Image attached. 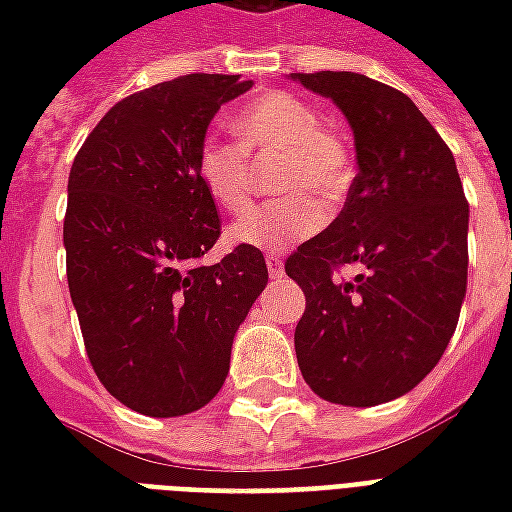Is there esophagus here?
<instances>
[{
    "label": "esophagus",
    "instance_id": "34e87169",
    "mask_svg": "<svg viewBox=\"0 0 512 512\" xmlns=\"http://www.w3.org/2000/svg\"><path fill=\"white\" fill-rule=\"evenodd\" d=\"M266 266H268V274H271L274 279H279L282 274H285V263H282V255H279V252H268Z\"/></svg>",
    "mask_w": 512,
    "mask_h": 512
}]
</instances>
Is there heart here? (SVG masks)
Here are the masks:
<instances>
[{"instance_id": "obj_1", "label": "heart", "mask_w": 512, "mask_h": 512, "mask_svg": "<svg viewBox=\"0 0 512 512\" xmlns=\"http://www.w3.org/2000/svg\"><path fill=\"white\" fill-rule=\"evenodd\" d=\"M238 142L205 139L197 147L194 169L202 189L219 208L241 213L252 202V158L282 156L277 191H290L260 205L230 227L235 244L277 252L318 233L321 202H340L354 183V153L337 128L323 123L318 106L293 93H263L235 112Z\"/></svg>"}]
</instances>
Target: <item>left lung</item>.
<instances>
[{
  "mask_svg": "<svg viewBox=\"0 0 512 512\" xmlns=\"http://www.w3.org/2000/svg\"><path fill=\"white\" fill-rule=\"evenodd\" d=\"M354 128L343 211L285 260L304 290L293 343L315 395L378 406L428 376L466 296L469 202L452 150L406 93L351 71L296 73ZM359 265L354 280L339 277Z\"/></svg>",
  "mask_w": 512,
  "mask_h": 512,
  "instance_id": "8db88e82",
  "label": "left lung"
}]
</instances>
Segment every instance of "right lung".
Returning a JSON list of instances; mask_svg holds the SVG:
<instances>
[{
    "label": "right lung",
    "instance_id": "add662e5",
    "mask_svg": "<svg viewBox=\"0 0 512 512\" xmlns=\"http://www.w3.org/2000/svg\"><path fill=\"white\" fill-rule=\"evenodd\" d=\"M186 73L117 101L73 158L62 224L68 290L95 376L123 406L180 417L211 403L268 282L266 257L219 241L194 158L219 106L252 82Z\"/></svg>",
    "mask_w": 512,
    "mask_h": 512
}]
</instances>
